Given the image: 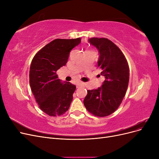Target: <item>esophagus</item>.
I'll return each instance as SVG.
<instances>
[{
  "label": "esophagus",
  "mask_w": 159,
  "mask_h": 159,
  "mask_svg": "<svg viewBox=\"0 0 159 159\" xmlns=\"http://www.w3.org/2000/svg\"><path fill=\"white\" fill-rule=\"evenodd\" d=\"M83 85H84L83 83H78L76 84V88H79L80 87H81V86H83Z\"/></svg>",
  "instance_id": "34e87169"
}]
</instances>
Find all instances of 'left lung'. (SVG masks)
Instances as JSON below:
<instances>
[{"label": "left lung", "instance_id": "left-lung-1", "mask_svg": "<svg viewBox=\"0 0 159 159\" xmlns=\"http://www.w3.org/2000/svg\"><path fill=\"white\" fill-rule=\"evenodd\" d=\"M99 52L98 67L105 81L101 88L88 90L84 104L94 116L103 117L114 113L121 105L129 81V68L125 56L107 38H91L89 40Z\"/></svg>", "mask_w": 159, "mask_h": 159}]
</instances>
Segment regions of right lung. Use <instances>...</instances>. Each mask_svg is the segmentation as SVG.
Segmentation results:
<instances>
[{
    "mask_svg": "<svg viewBox=\"0 0 159 159\" xmlns=\"http://www.w3.org/2000/svg\"><path fill=\"white\" fill-rule=\"evenodd\" d=\"M81 42L75 39H55L43 47L31 62L29 81L38 106L49 116H60L70 108L75 85L62 84L57 70L66 64L70 51Z\"/></svg>",
    "mask_w": 159,
    "mask_h": 159,
    "instance_id": "add662e5",
    "label": "right lung"
}]
</instances>
